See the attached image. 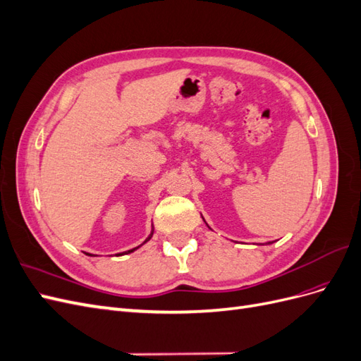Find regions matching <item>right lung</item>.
Wrapping results in <instances>:
<instances>
[{
  "instance_id": "obj_1",
  "label": "right lung",
  "mask_w": 361,
  "mask_h": 361,
  "mask_svg": "<svg viewBox=\"0 0 361 361\" xmlns=\"http://www.w3.org/2000/svg\"><path fill=\"white\" fill-rule=\"evenodd\" d=\"M152 235H154V232H152V233H150V236H149V238L146 239V241H145V243H147V241H149V239L152 238ZM137 248H138V247H137ZM137 248H133V250H129V251H125V255H128V253H133V251H134V250H137ZM122 255H123V253H122ZM118 256H120V255H118Z\"/></svg>"
}]
</instances>
